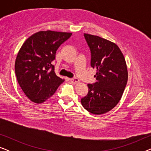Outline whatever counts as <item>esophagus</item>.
<instances>
[{
    "label": "esophagus",
    "mask_w": 151,
    "mask_h": 151,
    "mask_svg": "<svg viewBox=\"0 0 151 151\" xmlns=\"http://www.w3.org/2000/svg\"><path fill=\"white\" fill-rule=\"evenodd\" d=\"M70 81H71L73 84H76L78 83V82H79V80H78V78H71V79H70Z\"/></svg>",
    "instance_id": "34e87169"
}]
</instances>
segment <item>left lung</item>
<instances>
[{"mask_svg": "<svg viewBox=\"0 0 151 151\" xmlns=\"http://www.w3.org/2000/svg\"><path fill=\"white\" fill-rule=\"evenodd\" d=\"M89 47L91 66L96 69V82L88 84V94L82 105L95 115L104 114L119 102L128 80L126 60L115 43L98 36L84 34Z\"/></svg>", "mask_w": 151, "mask_h": 151, "instance_id": "obj_1", "label": "left lung"}]
</instances>
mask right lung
<instances>
[{
  "mask_svg": "<svg viewBox=\"0 0 151 151\" xmlns=\"http://www.w3.org/2000/svg\"><path fill=\"white\" fill-rule=\"evenodd\" d=\"M71 35L41 31L28 38L20 47L15 62V73L22 90L33 102H45L65 81L56 76L52 62L57 49Z\"/></svg>",
  "mask_w": 151,
  "mask_h": 151,
  "instance_id": "add662e5",
  "label": "right lung"
}]
</instances>
